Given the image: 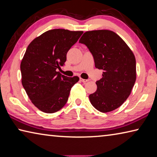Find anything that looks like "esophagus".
I'll return each mask as SVG.
<instances>
[{
    "label": "esophagus",
    "mask_w": 157,
    "mask_h": 157,
    "mask_svg": "<svg viewBox=\"0 0 157 157\" xmlns=\"http://www.w3.org/2000/svg\"><path fill=\"white\" fill-rule=\"evenodd\" d=\"M80 81L83 82V83H86V82L88 81L87 79H83V78H80Z\"/></svg>",
    "instance_id": "1"
}]
</instances>
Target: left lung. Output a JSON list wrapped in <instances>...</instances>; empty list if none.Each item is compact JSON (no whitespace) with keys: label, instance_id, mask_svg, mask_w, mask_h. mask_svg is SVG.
<instances>
[{"label":"left lung","instance_id":"8db88e82","mask_svg":"<svg viewBox=\"0 0 157 157\" xmlns=\"http://www.w3.org/2000/svg\"><path fill=\"white\" fill-rule=\"evenodd\" d=\"M79 43L87 46L96 68L102 70L97 90L89 96L92 105L101 112L113 111L130 96L136 81V60L124 40L110 30L85 32Z\"/></svg>","mask_w":157,"mask_h":157}]
</instances>
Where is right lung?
Wrapping results in <instances>:
<instances>
[{"label":"right lung","mask_w":157,"mask_h":157,"mask_svg":"<svg viewBox=\"0 0 157 157\" xmlns=\"http://www.w3.org/2000/svg\"><path fill=\"white\" fill-rule=\"evenodd\" d=\"M82 31L54 29L33 40L21 63L22 85L32 103L45 113L60 110L68 100L78 76L67 77L56 71L65 65L71 46Z\"/></svg>","instance_id":"obj_1"}]
</instances>
